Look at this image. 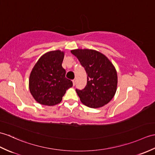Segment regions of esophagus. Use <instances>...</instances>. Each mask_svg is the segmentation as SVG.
I'll return each instance as SVG.
<instances>
[{"mask_svg": "<svg viewBox=\"0 0 155 155\" xmlns=\"http://www.w3.org/2000/svg\"><path fill=\"white\" fill-rule=\"evenodd\" d=\"M73 86H75V84H76V80H75V79L73 80Z\"/></svg>", "mask_w": 155, "mask_h": 155, "instance_id": "34e87169", "label": "esophagus"}]
</instances>
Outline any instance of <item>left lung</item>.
<instances>
[{
  "instance_id": "8db88e82",
  "label": "left lung",
  "mask_w": 155,
  "mask_h": 155,
  "mask_svg": "<svg viewBox=\"0 0 155 155\" xmlns=\"http://www.w3.org/2000/svg\"><path fill=\"white\" fill-rule=\"evenodd\" d=\"M87 74V84L82 90L76 89L81 102L91 108H98L110 102L116 94L117 75L111 61L96 50H71Z\"/></svg>"
}]
</instances>
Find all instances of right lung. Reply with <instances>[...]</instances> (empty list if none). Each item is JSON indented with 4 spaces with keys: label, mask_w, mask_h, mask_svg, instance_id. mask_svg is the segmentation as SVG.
I'll use <instances>...</instances> for the list:
<instances>
[{
    "label": "right lung",
    "mask_w": 155,
    "mask_h": 155,
    "mask_svg": "<svg viewBox=\"0 0 155 155\" xmlns=\"http://www.w3.org/2000/svg\"><path fill=\"white\" fill-rule=\"evenodd\" d=\"M64 52L60 50L45 53L32 69L29 79V88L32 96L42 105L54 106L62 100L73 82L65 77L62 67Z\"/></svg>",
    "instance_id": "1"
}]
</instances>
